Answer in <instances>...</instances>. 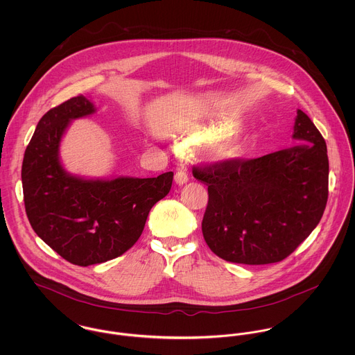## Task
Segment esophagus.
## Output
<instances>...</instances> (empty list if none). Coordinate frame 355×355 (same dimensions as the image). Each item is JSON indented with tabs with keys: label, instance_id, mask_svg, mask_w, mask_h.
Segmentation results:
<instances>
[{
	"label": "esophagus",
	"instance_id": "obj_1",
	"mask_svg": "<svg viewBox=\"0 0 355 355\" xmlns=\"http://www.w3.org/2000/svg\"><path fill=\"white\" fill-rule=\"evenodd\" d=\"M175 182H176V184H179V186L186 184V183L189 182L187 173H186L184 171H178V172L175 173Z\"/></svg>",
	"mask_w": 355,
	"mask_h": 355
}]
</instances>
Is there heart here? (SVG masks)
Segmentation results:
<instances>
[{
  "instance_id": "1",
  "label": "heart",
  "mask_w": 355,
  "mask_h": 355,
  "mask_svg": "<svg viewBox=\"0 0 355 355\" xmlns=\"http://www.w3.org/2000/svg\"><path fill=\"white\" fill-rule=\"evenodd\" d=\"M238 130H239L238 123L224 121V123H220L218 125H214V127H210L205 131H201L197 135V141L200 144H213V142H217L223 138L234 135L235 132H238ZM220 153H221V155H232L235 153V146L232 144H227V145L221 146Z\"/></svg>"
}]
</instances>
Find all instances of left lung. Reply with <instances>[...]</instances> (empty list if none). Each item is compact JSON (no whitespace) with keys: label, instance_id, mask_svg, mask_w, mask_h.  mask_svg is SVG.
<instances>
[{"label":"left lung","instance_id":"left-lung-1","mask_svg":"<svg viewBox=\"0 0 355 355\" xmlns=\"http://www.w3.org/2000/svg\"><path fill=\"white\" fill-rule=\"evenodd\" d=\"M293 138L306 144L193 168L209 194L203 238L220 258L246 265L283 261L320 223L328 200L327 145L300 109Z\"/></svg>","mask_w":355,"mask_h":355}]
</instances>
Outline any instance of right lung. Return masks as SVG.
Here are the masks:
<instances>
[{
    "instance_id": "1",
    "label": "right lung",
    "mask_w": 355,
    "mask_h": 355,
    "mask_svg": "<svg viewBox=\"0 0 355 355\" xmlns=\"http://www.w3.org/2000/svg\"><path fill=\"white\" fill-rule=\"evenodd\" d=\"M94 112L93 102L83 96L46 112L21 165L33 230L55 253L79 266L101 263L131 249L150 209L169 193L173 180V172L148 179H85L68 173L60 161L62 135L72 120Z\"/></svg>"
}]
</instances>
